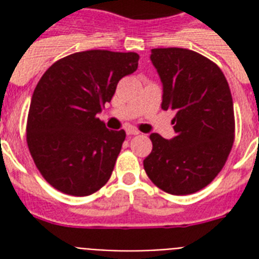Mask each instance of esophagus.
<instances>
[{"mask_svg":"<svg viewBox=\"0 0 259 259\" xmlns=\"http://www.w3.org/2000/svg\"><path fill=\"white\" fill-rule=\"evenodd\" d=\"M126 134L127 136H137V134H140V132L134 127H129V129H126Z\"/></svg>","mask_w":259,"mask_h":259,"instance_id":"esophagus-1","label":"esophagus"}]
</instances>
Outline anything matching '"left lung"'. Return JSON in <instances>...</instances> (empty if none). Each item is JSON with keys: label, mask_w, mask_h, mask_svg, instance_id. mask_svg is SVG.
Returning <instances> with one entry per match:
<instances>
[{"label": "left lung", "mask_w": 259, "mask_h": 259, "mask_svg": "<svg viewBox=\"0 0 259 259\" xmlns=\"http://www.w3.org/2000/svg\"><path fill=\"white\" fill-rule=\"evenodd\" d=\"M150 60L162 83L164 110H176L170 140L150 134L153 149L144 169L158 188L189 195L218 176L234 144L235 121L222 70L195 51L154 48Z\"/></svg>", "instance_id": "obj_1"}]
</instances>
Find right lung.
<instances>
[{
    "label": "right lung",
    "instance_id": "1",
    "mask_svg": "<svg viewBox=\"0 0 259 259\" xmlns=\"http://www.w3.org/2000/svg\"><path fill=\"white\" fill-rule=\"evenodd\" d=\"M136 52L91 50L68 55L44 72L30 101L26 142L42 177L72 196H87L109 181L125 130L97 117L118 82L138 67Z\"/></svg>",
    "mask_w": 259,
    "mask_h": 259
}]
</instances>
